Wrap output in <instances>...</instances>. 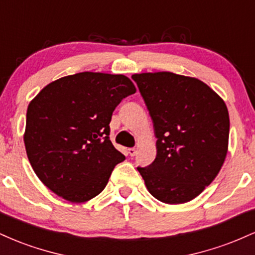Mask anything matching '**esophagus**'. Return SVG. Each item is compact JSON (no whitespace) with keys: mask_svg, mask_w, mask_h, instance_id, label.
<instances>
[{"mask_svg":"<svg viewBox=\"0 0 255 255\" xmlns=\"http://www.w3.org/2000/svg\"><path fill=\"white\" fill-rule=\"evenodd\" d=\"M128 153L130 157H134L136 154V148H128Z\"/></svg>","mask_w":255,"mask_h":255,"instance_id":"esophagus-1","label":"esophagus"}]
</instances>
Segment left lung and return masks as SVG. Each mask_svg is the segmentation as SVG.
Returning a JSON list of instances; mask_svg holds the SVG:
<instances>
[{
	"label": "left lung",
	"instance_id": "left-lung-1",
	"mask_svg": "<svg viewBox=\"0 0 255 255\" xmlns=\"http://www.w3.org/2000/svg\"><path fill=\"white\" fill-rule=\"evenodd\" d=\"M153 122L156 159L137 168L146 188L165 204L198 197L223 165L229 142L224 101L197 78L170 72L133 74Z\"/></svg>",
	"mask_w": 255,
	"mask_h": 255
}]
</instances>
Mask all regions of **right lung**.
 I'll use <instances>...</instances> for the list:
<instances>
[{"mask_svg": "<svg viewBox=\"0 0 255 255\" xmlns=\"http://www.w3.org/2000/svg\"><path fill=\"white\" fill-rule=\"evenodd\" d=\"M135 91L126 75L83 72L52 81L32 99L26 153L51 192L78 204L103 191L126 158L109 139L113 111Z\"/></svg>", "mask_w": 255, "mask_h": 255, "instance_id": "obj_1", "label": "right lung"}]
</instances>
